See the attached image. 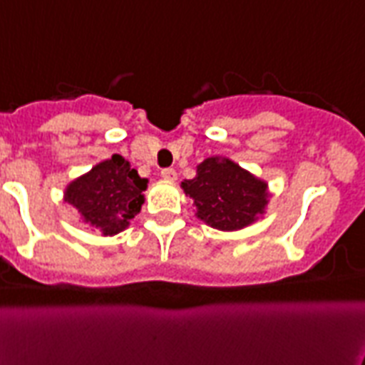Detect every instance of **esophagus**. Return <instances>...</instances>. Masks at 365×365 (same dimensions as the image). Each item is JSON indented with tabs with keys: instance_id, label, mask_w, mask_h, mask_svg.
Returning <instances> with one entry per match:
<instances>
[{
	"instance_id": "esophagus-1",
	"label": "esophagus",
	"mask_w": 365,
	"mask_h": 365,
	"mask_svg": "<svg viewBox=\"0 0 365 365\" xmlns=\"http://www.w3.org/2000/svg\"><path fill=\"white\" fill-rule=\"evenodd\" d=\"M161 176L165 178V180H168V182H174V180L178 178V174H176V170H174V168H163Z\"/></svg>"
}]
</instances>
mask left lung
<instances>
[{
    "mask_svg": "<svg viewBox=\"0 0 365 365\" xmlns=\"http://www.w3.org/2000/svg\"><path fill=\"white\" fill-rule=\"evenodd\" d=\"M182 187L197 206V217L219 230L250 227L268 206V183L227 157L204 159Z\"/></svg>",
    "mask_w": 365,
    "mask_h": 365,
    "instance_id": "obj_1",
    "label": "left lung"
}]
</instances>
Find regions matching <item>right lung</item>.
I'll use <instances>...</instances> for the list:
<instances>
[{"label": "right lung", "instance_id": "add662e5", "mask_svg": "<svg viewBox=\"0 0 365 365\" xmlns=\"http://www.w3.org/2000/svg\"><path fill=\"white\" fill-rule=\"evenodd\" d=\"M148 180L140 178L129 161L114 153L65 189V202L78 210L84 223L103 236H114L129 227L140 212Z\"/></svg>", "mask_w": 365, "mask_h": 365}]
</instances>
